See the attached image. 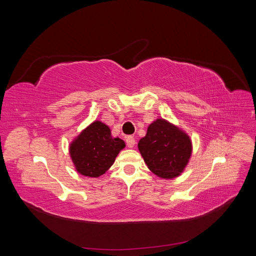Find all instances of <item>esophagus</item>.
<instances>
[{"mask_svg": "<svg viewBox=\"0 0 256 256\" xmlns=\"http://www.w3.org/2000/svg\"><path fill=\"white\" fill-rule=\"evenodd\" d=\"M126 144H127L128 147H130V148H132V147L136 144V138L134 136H127L126 138Z\"/></svg>", "mask_w": 256, "mask_h": 256, "instance_id": "esophagus-1", "label": "esophagus"}]
</instances>
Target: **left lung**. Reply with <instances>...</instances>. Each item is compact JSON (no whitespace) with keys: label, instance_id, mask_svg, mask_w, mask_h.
<instances>
[{"label":"left lung","instance_id":"obj_1","mask_svg":"<svg viewBox=\"0 0 256 256\" xmlns=\"http://www.w3.org/2000/svg\"><path fill=\"white\" fill-rule=\"evenodd\" d=\"M146 166L161 178H174L187 166L192 146L189 136L168 122L158 118L138 144Z\"/></svg>","mask_w":256,"mask_h":256}]
</instances>
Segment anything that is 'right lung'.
<instances>
[{
    "instance_id": "obj_1",
    "label": "right lung",
    "mask_w": 256,
    "mask_h": 256,
    "mask_svg": "<svg viewBox=\"0 0 256 256\" xmlns=\"http://www.w3.org/2000/svg\"><path fill=\"white\" fill-rule=\"evenodd\" d=\"M120 138H113L111 130L102 122H94L84 129L70 145V156L76 171L84 176L104 174L125 147Z\"/></svg>"
}]
</instances>
